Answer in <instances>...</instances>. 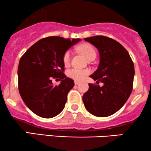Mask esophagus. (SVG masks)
Wrapping results in <instances>:
<instances>
[{
	"instance_id": "obj_1",
	"label": "esophagus",
	"mask_w": 151,
	"mask_h": 151,
	"mask_svg": "<svg viewBox=\"0 0 151 151\" xmlns=\"http://www.w3.org/2000/svg\"><path fill=\"white\" fill-rule=\"evenodd\" d=\"M79 83H80V81H77V80L74 81V84H75V85H77V84H79Z\"/></svg>"
}]
</instances>
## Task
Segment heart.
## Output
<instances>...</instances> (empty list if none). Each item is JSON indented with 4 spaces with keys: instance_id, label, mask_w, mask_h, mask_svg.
<instances>
[{
    "instance_id": "obj_1",
    "label": "heart",
    "mask_w": 151,
    "mask_h": 151,
    "mask_svg": "<svg viewBox=\"0 0 151 151\" xmlns=\"http://www.w3.org/2000/svg\"><path fill=\"white\" fill-rule=\"evenodd\" d=\"M79 52L82 54L88 60L91 58H96V52L95 48L89 43H84L81 44L77 47ZM71 60V52L70 51H67L63 55V62L65 66L68 65ZM89 74V71L86 70H80V69L73 68L68 71V76L74 80H81L85 76Z\"/></svg>"
}]
</instances>
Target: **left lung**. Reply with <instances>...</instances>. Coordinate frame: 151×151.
Here are the masks:
<instances>
[{"instance_id":"left-lung-1","label":"left lung","mask_w":151,"mask_h":151,"mask_svg":"<svg viewBox=\"0 0 151 151\" xmlns=\"http://www.w3.org/2000/svg\"><path fill=\"white\" fill-rule=\"evenodd\" d=\"M97 48L100 63L90 76L99 86L89 84V90L83 95L86 110L99 117H106L118 111L131 95L133 90L134 65L129 52L119 42L106 36L85 38Z\"/></svg>"}]
</instances>
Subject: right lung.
I'll use <instances>...</instances> for the list:
<instances>
[{
    "label": "right lung",
    "mask_w": 151,
    "mask_h": 151,
    "mask_svg": "<svg viewBox=\"0 0 151 151\" xmlns=\"http://www.w3.org/2000/svg\"><path fill=\"white\" fill-rule=\"evenodd\" d=\"M80 39L50 36L40 40L21 57L18 69V89L25 104L39 116L49 119L65 108L74 81L64 74L63 55ZM60 78V85L51 79Z\"/></svg>",
    "instance_id": "right-lung-1"
}]
</instances>
